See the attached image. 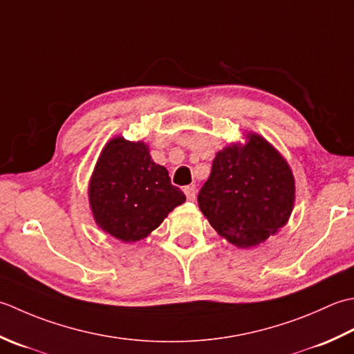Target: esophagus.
<instances>
[{"mask_svg": "<svg viewBox=\"0 0 354 354\" xmlns=\"http://www.w3.org/2000/svg\"><path fill=\"white\" fill-rule=\"evenodd\" d=\"M183 192H185L186 198L189 200V201L196 200V186H185L183 187Z\"/></svg>", "mask_w": 354, "mask_h": 354, "instance_id": "esophagus-1", "label": "esophagus"}]
</instances>
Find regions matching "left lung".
Returning a JSON list of instances; mask_svg holds the SVG:
<instances>
[{"label":"left lung","mask_w":354,"mask_h":354,"mask_svg":"<svg viewBox=\"0 0 354 354\" xmlns=\"http://www.w3.org/2000/svg\"><path fill=\"white\" fill-rule=\"evenodd\" d=\"M215 154L198 207L217 234L240 249L264 243L287 225L295 177L279 151L257 133Z\"/></svg>","instance_id":"left-lung-1"}]
</instances>
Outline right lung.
I'll return each instance as SVG.
<instances>
[{"mask_svg":"<svg viewBox=\"0 0 354 354\" xmlns=\"http://www.w3.org/2000/svg\"><path fill=\"white\" fill-rule=\"evenodd\" d=\"M185 200L168 169L151 158L147 143L122 136L106 142L88 182L96 225L124 243L147 238Z\"/></svg>","mask_w":354,"mask_h":354,"instance_id":"obj_1","label":"right lung"}]
</instances>
